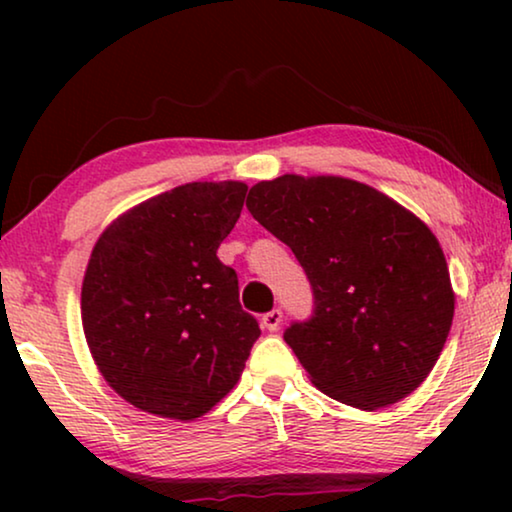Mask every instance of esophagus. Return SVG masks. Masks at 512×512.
Wrapping results in <instances>:
<instances>
[{
    "label": "esophagus",
    "instance_id": "esophagus-1",
    "mask_svg": "<svg viewBox=\"0 0 512 512\" xmlns=\"http://www.w3.org/2000/svg\"><path fill=\"white\" fill-rule=\"evenodd\" d=\"M261 324H263L265 331H270V333L279 331V326H282V310H272L268 314H263Z\"/></svg>",
    "mask_w": 512,
    "mask_h": 512
}]
</instances>
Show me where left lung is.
Masks as SVG:
<instances>
[{"label": "left lung", "instance_id": "obj_1", "mask_svg": "<svg viewBox=\"0 0 512 512\" xmlns=\"http://www.w3.org/2000/svg\"><path fill=\"white\" fill-rule=\"evenodd\" d=\"M247 209L312 284V319L291 324L284 340L314 387L359 410L412 394L454 317L450 270L429 226L377 188L331 174L258 181Z\"/></svg>", "mask_w": 512, "mask_h": 512}]
</instances>
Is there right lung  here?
Segmentation results:
<instances>
[{"instance_id":"obj_1","label":"right lung","mask_w":512,"mask_h":512,"mask_svg":"<svg viewBox=\"0 0 512 512\" xmlns=\"http://www.w3.org/2000/svg\"><path fill=\"white\" fill-rule=\"evenodd\" d=\"M247 184L193 181L111 221L81 286L83 333L118 396L191 422L240 380L261 335L216 256L240 219Z\"/></svg>"}]
</instances>
